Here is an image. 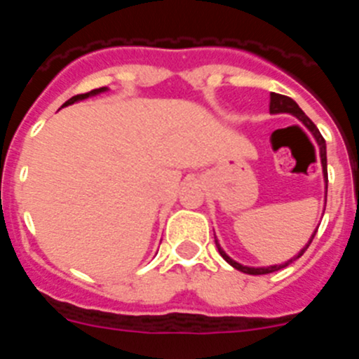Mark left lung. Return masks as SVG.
Masks as SVG:
<instances>
[{"label":"left lung","instance_id":"left-lung-1","mask_svg":"<svg viewBox=\"0 0 359 359\" xmlns=\"http://www.w3.org/2000/svg\"><path fill=\"white\" fill-rule=\"evenodd\" d=\"M269 111H271V113H291V115H294L298 120H302V122L306 123V128L309 129V131L313 133V135H315L316 142H318V145H320V158H322L323 176H325V182H327V156H325V140H323V136L320 135V131H318V129H316L315 123L311 122L309 116H307L306 113H304V111L300 109V107H298V104L294 102L293 98L286 97V95H278V93H271V102H269ZM315 233H316V231H315ZM315 233L311 236L309 243L306 244V248H304L302 252L298 253L297 257H293L291 261H287L286 264L268 266V268H248V266L239 264V262L231 261L230 257H228L226 253H224L223 250H221V246H219L217 239H215V246H217L219 253H221V257H223L224 261H226L230 266H233V268H236V269H239V271H243V273H248V275H266V273H273V271H278V269H282V268H286V266L290 264V262L297 261L298 257H302L304 252H306V250L309 248V244L313 243V239H315Z\"/></svg>","mask_w":359,"mask_h":359}]
</instances>
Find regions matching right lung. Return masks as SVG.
Returning <instances> with one entry per match:
<instances>
[{
  "instance_id": "obj_1",
  "label": "right lung",
  "mask_w": 359,
  "mask_h": 359,
  "mask_svg": "<svg viewBox=\"0 0 359 359\" xmlns=\"http://www.w3.org/2000/svg\"><path fill=\"white\" fill-rule=\"evenodd\" d=\"M102 91H106V88H98V90H91L90 93H81V95H75V97H72L68 100V102H65V106H68V104H73L77 102V100H82V98H88L90 95H97V93H102Z\"/></svg>"
}]
</instances>
